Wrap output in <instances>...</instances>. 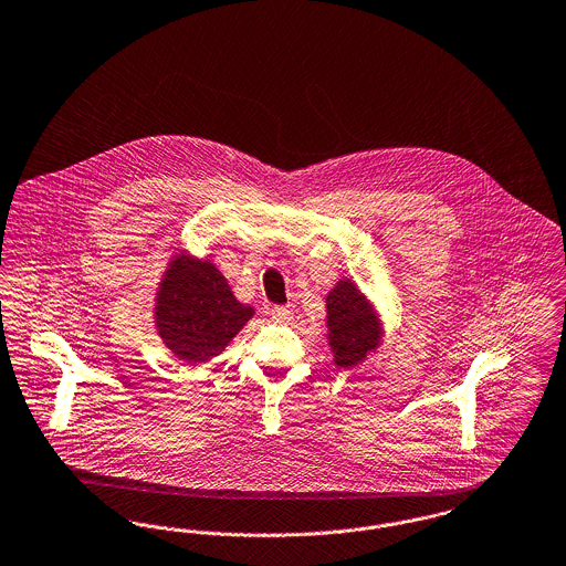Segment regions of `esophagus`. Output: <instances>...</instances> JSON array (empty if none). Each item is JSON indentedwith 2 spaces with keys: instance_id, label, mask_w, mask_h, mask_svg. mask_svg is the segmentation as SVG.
I'll list each match as a JSON object with an SVG mask.
<instances>
[{
  "instance_id": "1",
  "label": "esophagus",
  "mask_w": 566,
  "mask_h": 566,
  "mask_svg": "<svg viewBox=\"0 0 566 566\" xmlns=\"http://www.w3.org/2000/svg\"><path fill=\"white\" fill-rule=\"evenodd\" d=\"M271 318H273L275 323H289V321L293 318V312H291V307H286V305H277V307L271 310Z\"/></svg>"
}]
</instances>
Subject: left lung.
I'll return each instance as SVG.
<instances>
[{
  "mask_svg": "<svg viewBox=\"0 0 566 566\" xmlns=\"http://www.w3.org/2000/svg\"><path fill=\"white\" fill-rule=\"evenodd\" d=\"M327 327L329 344L339 367L357 366L378 339V323L364 300L350 282H339L327 297Z\"/></svg>",
  "mask_w": 566,
  "mask_h": 566,
  "instance_id": "left-lung-1",
  "label": "left lung"
}]
</instances>
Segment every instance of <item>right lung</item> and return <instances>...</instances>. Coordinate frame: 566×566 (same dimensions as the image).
<instances>
[{"label":"right lung","mask_w":566,"mask_h":566,"mask_svg":"<svg viewBox=\"0 0 566 566\" xmlns=\"http://www.w3.org/2000/svg\"><path fill=\"white\" fill-rule=\"evenodd\" d=\"M252 318V307L234 300L224 275L207 261L179 256L158 293L156 323L179 359L202 364L220 355Z\"/></svg>","instance_id":"right-lung-1"}]
</instances>
